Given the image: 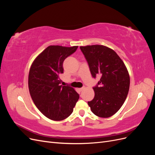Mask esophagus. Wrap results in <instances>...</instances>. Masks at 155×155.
I'll return each instance as SVG.
<instances>
[{
	"mask_svg": "<svg viewBox=\"0 0 155 155\" xmlns=\"http://www.w3.org/2000/svg\"><path fill=\"white\" fill-rule=\"evenodd\" d=\"M84 88H85V87H82V88H79V91H80V92H82V91L84 90Z\"/></svg>",
	"mask_w": 155,
	"mask_h": 155,
	"instance_id": "obj_1",
	"label": "esophagus"
}]
</instances>
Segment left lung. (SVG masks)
I'll return each instance as SVG.
<instances>
[{"label": "left lung", "instance_id": "1", "mask_svg": "<svg viewBox=\"0 0 155 155\" xmlns=\"http://www.w3.org/2000/svg\"><path fill=\"white\" fill-rule=\"evenodd\" d=\"M92 76H100L93 87L94 99L88 101L92 112L101 118L114 115L127 96L130 78L123 61L115 51L103 45L81 46Z\"/></svg>", "mask_w": 155, "mask_h": 155}]
</instances>
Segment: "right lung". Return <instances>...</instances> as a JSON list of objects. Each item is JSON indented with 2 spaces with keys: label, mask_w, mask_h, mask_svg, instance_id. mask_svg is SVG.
<instances>
[{
  "label": "right lung",
  "mask_w": 155,
  "mask_h": 155,
  "mask_svg": "<svg viewBox=\"0 0 155 155\" xmlns=\"http://www.w3.org/2000/svg\"><path fill=\"white\" fill-rule=\"evenodd\" d=\"M78 46H49L33 62L29 72L28 87L35 106L48 118L64 120L72 113L79 96L70 86L61 85L64 59Z\"/></svg>",
  "instance_id": "obj_1"
}]
</instances>
